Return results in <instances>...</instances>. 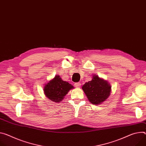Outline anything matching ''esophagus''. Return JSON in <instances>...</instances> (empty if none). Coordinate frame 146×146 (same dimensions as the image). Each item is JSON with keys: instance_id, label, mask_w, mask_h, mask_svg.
Here are the masks:
<instances>
[{"instance_id": "esophagus-1", "label": "esophagus", "mask_w": 146, "mask_h": 146, "mask_svg": "<svg viewBox=\"0 0 146 146\" xmlns=\"http://www.w3.org/2000/svg\"><path fill=\"white\" fill-rule=\"evenodd\" d=\"M74 86L76 87H80L81 86V83H75Z\"/></svg>"}]
</instances>
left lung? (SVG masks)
I'll return each mask as SVG.
<instances>
[{
	"mask_svg": "<svg viewBox=\"0 0 146 146\" xmlns=\"http://www.w3.org/2000/svg\"><path fill=\"white\" fill-rule=\"evenodd\" d=\"M82 89L91 103L98 105L109 97L111 86L107 81L94 74L92 80L86 83L83 86Z\"/></svg>",
	"mask_w": 146,
	"mask_h": 146,
	"instance_id": "left-lung-1",
	"label": "left lung"
}]
</instances>
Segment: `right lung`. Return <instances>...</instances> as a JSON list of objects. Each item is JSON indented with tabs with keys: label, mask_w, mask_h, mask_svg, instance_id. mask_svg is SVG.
Instances as JSON below:
<instances>
[{
	"label": "right lung",
	"mask_w": 146,
	"mask_h": 146,
	"mask_svg": "<svg viewBox=\"0 0 146 146\" xmlns=\"http://www.w3.org/2000/svg\"><path fill=\"white\" fill-rule=\"evenodd\" d=\"M44 88V94L48 99L51 101L59 102L74 87L68 82L63 81L59 76L56 75Z\"/></svg>",
	"instance_id": "add662e5"
}]
</instances>
